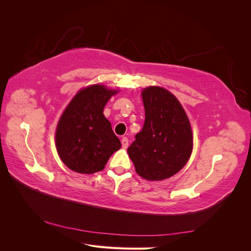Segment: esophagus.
Masks as SVG:
<instances>
[{"label":"esophagus","mask_w":251,"mask_h":251,"mask_svg":"<svg viewBox=\"0 0 251 251\" xmlns=\"http://www.w3.org/2000/svg\"><path fill=\"white\" fill-rule=\"evenodd\" d=\"M121 146H123V148L126 149L127 146H128V139L126 137H124L123 139H121Z\"/></svg>","instance_id":"esophagus-1"}]
</instances>
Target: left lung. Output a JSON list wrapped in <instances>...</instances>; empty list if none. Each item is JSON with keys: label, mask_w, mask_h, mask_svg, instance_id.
<instances>
[{"label": "left lung", "mask_w": 251, "mask_h": 251, "mask_svg": "<svg viewBox=\"0 0 251 251\" xmlns=\"http://www.w3.org/2000/svg\"><path fill=\"white\" fill-rule=\"evenodd\" d=\"M146 119L141 132L127 149L140 177L159 181L177 174L188 161L193 134L182 105L168 90L149 87L142 91Z\"/></svg>", "instance_id": "left-lung-1"}]
</instances>
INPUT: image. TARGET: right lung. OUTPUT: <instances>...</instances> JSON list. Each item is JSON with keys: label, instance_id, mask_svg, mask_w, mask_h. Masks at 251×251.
Returning <instances> with one entry per match:
<instances>
[{"label": "right lung", "instance_id": "1", "mask_svg": "<svg viewBox=\"0 0 251 251\" xmlns=\"http://www.w3.org/2000/svg\"><path fill=\"white\" fill-rule=\"evenodd\" d=\"M116 93L93 85L80 90L68 104L58 121L55 142L60 159L70 170L79 174L100 172L121 148L103 115L105 103Z\"/></svg>", "mask_w": 251, "mask_h": 251}]
</instances>
